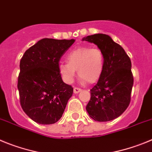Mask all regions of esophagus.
Here are the masks:
<instances>
[{"mask_svg":"<svg viewBox=\"0 0 152 152\" xmlns=\"http://www.w3.org/2000/svg\"><path fill=\"white\" fill-rule=\"evenodd\" d=\"M81 88H76V87H75L74 88H73V92L75 93V94H77V93L80 92L81 91Z\"/></svg>","mask_w":152,"mask_h":152,"instance_id":"esophagus-1","label":"esophagus"}]
</instances>
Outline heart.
Returning <instances> with one entry per match:
<instances>
[{
    "label": "heart",
    "mask_w": 152,
    "mask_h": 152,
    "mask_svg": "<svg viewBox=\"0 0 152 152\" xmlns=\"http://www.w3.org/2000/svg\"><path fill=\"white\" fill-rule=\"evenodd\" d=\"M67 63H61L59 70L66 83H71L76 70L83 81L95 83L99 79L104 67V54L99 48L79 47L72 50L66 56Z\"/></svg>",
    "instance_id": "b5f03b06"
}]
</instances>
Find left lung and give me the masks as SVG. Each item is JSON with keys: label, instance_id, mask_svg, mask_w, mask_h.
Wrapping results in <instances>:
<instances>
[{"label": "left lung", "instance_id": "left-lung-1", "mask_svg": "<svg viewBox=\"0 0 152 152\" xmlns=\"http://www.w3.org/2000/svg\"><path fill=\"white\" fill-rule=\"evenodd\" d=\"M83 41L94 43L104 54V67L98 83L91 90L86 110L91 118L107 122L120 117L130 103L133 76L130 58L109 35L95 34Z\"/></svg>", "mask_w": 152, "mask_h": 152}]
</instances>
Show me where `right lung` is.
<instances>
[{"label": "right lung", "instance_id": "1", "mask_svg": "<svg viewBox=\"0 0 152 152\" xmlns=\"http://www.w3.org/2000/svg\"><path fill=\"white\" fill-rule=\"evenodd\" d=\"M74 42L41 39L26 50L20 61L17 84L20 104L38 124L57 122L73 95V87L63 82L59 62Z\"/></svg>", "mask_w": 152, "mask_h": 152}]
</instances>
